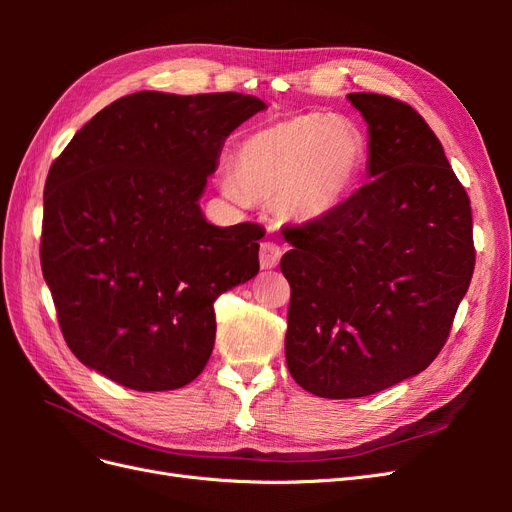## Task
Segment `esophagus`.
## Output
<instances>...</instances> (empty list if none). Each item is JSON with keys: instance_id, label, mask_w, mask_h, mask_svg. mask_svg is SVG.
Segmentation results:
<instances>
[{"instance_id": "1", "label": "esophagus", "mask_w": 512, "mask_h": 512, "mask_svg": "<svg viewBox=\"0 0 512 512\" xmlns=\"http://www.w3.org/2000/svg\"><path fill=\"white\" fill-rule=\"evenodd\" d=\"M284 254V247L275 241H265L260 245V267L262 269H273L280 265Z\"/></svg>"}]
</instances>
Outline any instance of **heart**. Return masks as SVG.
Instances as JSON below:
<instances>
[{
    "label": "heart",
    "instance_id": "obj_1",
    "mask_svg": "<svg viewBox=\"0 0 512 512\" xmlns=\"http://www.w3.org/2000/svg\"><path fill=\"white\" fill-rule=\"evenodd\" d=\"M365 158V138L350 121L292 115L241 138L230 156L228 192L277 200L288 215L316 220L350 196Z\"/></svg>",
    "mask_w": 512,
    "mask_h": 512
}]
</instances>
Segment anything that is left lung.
I'll use <instances>...</instances> for the list:
<instances>
[{"instance_id":"8db88e82","label":"left lung","mask_w":512,"mask_h":512,"mask_svg":"<svg viewBox=\"0 0 512 512\" xmlns=\"http://www.w3.org/2000/svg\"><path fill=\"white\" fill-rule=\"evenodd\" d=\"M367 121L369 181L284 237L286 363L305 391L352 399L421 374L474 273L472 207L438 136L406 102L348 94Z\"/></svg>"}]
</instances>
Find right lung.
I'll return each instance as SVG.
<instances>
[{"label": "right lung", "mask_w": 512, "mask_h": 512, "mask_svg": "<svg viewBox=\"0 0 512 512\" xmlns=\"http://www.w3.org/2000/svg\"><path fill=\"white\" fill-rule=\"evenodd\" d=\"M256 96L138 91L87 121L44 183L40 265L83 365L134 391L205 369L213 303L258 273L260 224L213 226L198 207L226 136Z\"/></svg>", "instance_id": "1"}]
</instances>
